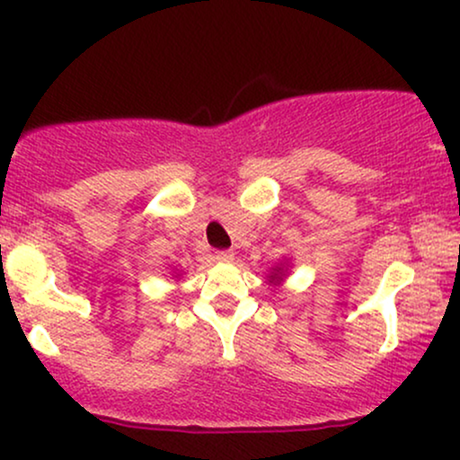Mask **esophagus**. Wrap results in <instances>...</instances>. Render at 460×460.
<instances>
[{
    "label": "esophagus",
    "mask_w": 460,
    "mask_h": 460,
    "mask_svg": "<svg viewBox=\"0 0 460 460\" xmlns=\"http://www.w3.org/2000/svg\"><path fill=\"white\" fill-rule=\"evenodd\" d=\"M234 259L235 254L229 252V250H220V252H217V261H220V263H231Z\"/></svg>",
    "instance_id": "1"
}]
</instances>
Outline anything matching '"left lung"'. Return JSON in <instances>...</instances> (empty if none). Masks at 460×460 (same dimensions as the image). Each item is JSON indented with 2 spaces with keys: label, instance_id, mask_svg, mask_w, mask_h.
I'll return each instance as SVG.
<instances>
[{
  "label": "left lung",
  "instance_id": "8db88e82",
  "mask_svg": "<svg viewBox=\"0 0 460 460\" xmlns=\"http://www.w3.org/2000/svg\"><path fill=\"white\" fill-rule=\"evenodd\" d=\"M290 271V261L288 259H282L280 263H276L270 270V273H267V282L271 284V287H280V284L287 280Z\"/></svg>",
  "mask_w": 460,
  "mask_h": 460
}]
</instances>
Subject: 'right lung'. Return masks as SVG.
I'll return each mask as SVG.
<instances>
[{
    "mask_svg": "<svg viewBox=\"0 0 460 460\" xmlns=\"http://www.w3.org/2000/svg\"><path fill=\"white\" fill-rule=\"evenodd\" d=\"M172 276H173V278H176V280H180V276H182V273H180V271L176 270V271H172Z\"/></svg>",
    "mask_w": 460,
    "mask_h": 460,
    "instance_id": "right-lung-1",
    "label": "right lung"
}]
</instances>
